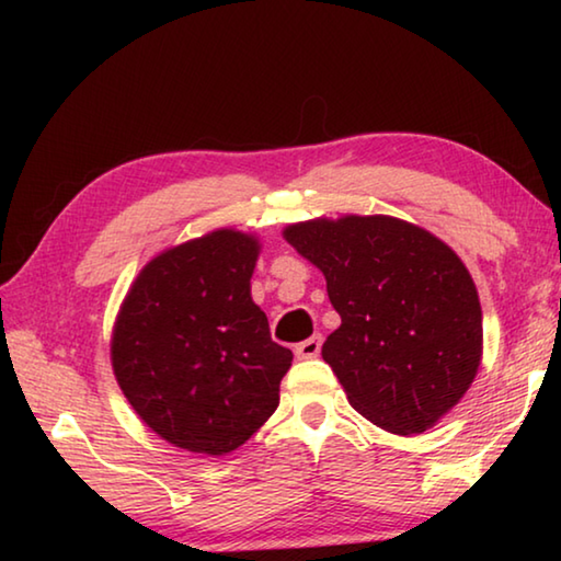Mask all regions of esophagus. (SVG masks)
Instances as JSON below:
<instances>
[{
    "label": "esophagus",
    "instance_id": "obj_1",
    "mask_svg": "<svg viewBox=\"0 0 561 561\" xmlns=\"http://www.w3.org/2000/svg\"><path fill=\"white\" fill-rule=\"evenodd\" d=\"M319 351H321V336H311L294 346V354H297V358H317Z\"/></svg>",
    "mask_w": 561,
    "mask_h": 561
}]
</instances>
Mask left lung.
<instances>
[{"instance_id":"8db88e82","label":"left lung","mask_w":561,"mask_h":561,"mask_svg":"<svg viewBox=\"0 0 561 561\" xmlns=\"http://www.w3.org/2000/svg\"><path fill=\"white\" fill-rule=\"evenodd\" d=\"M321 270L341 327L321 346L348 403L378 428H433L482 360V309L468 267L433 232L391 215L284 227Z\"/></svg>"}]
</instances>
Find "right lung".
Here are the masks:
<instances>
[{"label":"right lung","mask_w":561,"mask_h":561,"mask_svg":"<svg viewBox=\"0 0 561 561\" xmlns=\"http://www.w3.org/2000/svg\"><path fill=\"white\" fill-rule=\"evenodd\" d=\"M260 237L220 227L156 254L123 299L111 366L150 431L187 453L240 448L279 405L291 351L252 301Z\"/></svg>","instance_id":"add662e5"}]
</instances>
